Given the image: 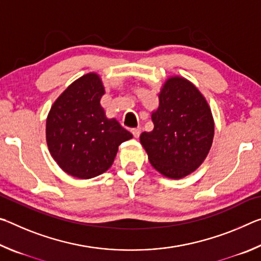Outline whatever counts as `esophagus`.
<instances>
[{
    "label": "esophagus",
    "mask_w": 261,
    "mask_h": 261,
    "mask_svg": "<svg viewBox=\"0 0 261 261\" xmlns=\"http://www.w3.org/2000/svg\"><path fill=\"white\" fill-rule=\"evenodd\" d=\"M132 135H134L135 138H138L139 135H140V127H134V129H131Z\"/></svg>",
    "instance_id": "34e87169"
}]
</instances>
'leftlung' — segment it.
I'll return each instance as SVG.
<instances>
[{
	"instance_id": "obj_1",
	"label": "left lung",
	"mask_w": 261,
	"mask_h": 261,
	"mask_svg": "<svg viewBox=\"0 0 261 261\" xmlns=\"http://www.w3.org/2000/svg\"><path fill=\"white\" fill-rule=\"evenodd\" d=\"M158 96V107L151 113L154 127L140 135V144L154 169L168 178H183L208 155L213 115L196 85L178 74L166 79Z\"/></svg>"
}]
</instances>
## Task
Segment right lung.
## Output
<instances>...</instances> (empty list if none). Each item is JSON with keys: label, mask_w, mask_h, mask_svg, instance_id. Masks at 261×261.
Instances as JSON below:
<instances>
[{"label": "right lung", "mask_w": 261, "mask_h": 261, "mask_svg": "<svg viewBox=\"0 0 261 261\" xmlns=\"http://www.w3.org/2000/svg\"><path fill=\"white\" fill-rule=\"evenodd\" d=\"M106 93L96 72L79 77L53 103L46 121L51 158L64 173L81 179L96 177L112 167L118 146L131 139L100 103Z\"/></svg>", "instance_id": "add662e5"}]
</instances>
